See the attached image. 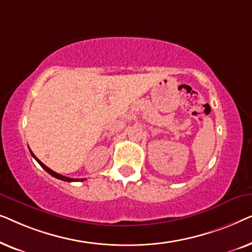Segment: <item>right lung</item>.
Listing matches in <instances>:
<instances>
[{"label":"right lung","mask_w":252,"mask_h":252,"mask_svg":"<svg viewBox=\"0 0 252 252\" xmlns=\"http://www.w3.org/2000/svg\"><path fill=\"white\" fill-rule=\"evenodd\" d=\"M31 151V150H30ZM31 154H32V156L35 158V160L37 161V163H39L40 165H41V167L42 168H44V170H46L48 173H49L50 175H53V177H55V178H57V179H60V180H63V181H67V182H72V181H84V180H86V179H72V178H67V177H64V175H62V174H58V173H56V172H54L53 170H50L49 167L48 166H46V165H44L42 161H40L39 159H37V158L35 157V155H34L32 151H31Z\"/></svg>","instance_id":"obj_1"}]
</instances>
